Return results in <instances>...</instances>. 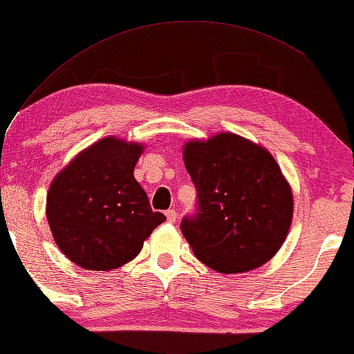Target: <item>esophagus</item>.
<instances>
[{
    "label": "esophagus",
    "instance_id": "obj_1",
    "mask_svg": "<svg viewBox=\"0 0 354 354\" xmlns=\"http://www.w3.org/2000/svg\"><path fill=\"white\" fill-rule=\"evenodd\" d=\"M165 216H167V221H168V222L175 223L176 218H178V212H176L175 209H168V211L165 212Z\"/></svg>",
    "mask_w": 354,
    "mask_h": 354
}]
</instances>
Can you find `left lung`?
<instances>
[{
    "mask_svg": "<svg viewBox=\"0 0 354 354\" xmlns=\"http://www.w3.org/2000/svg\"><path fill=\"white\" fill-rule=\"evenodd\" d=\"M183 159L198 195L197 216L181 222L195 257L222 274L248 272L271 260L293 218V192L272 154L221 132L190 140Z\"/></svg>",
    "mask_w": 354,
    "mask_h": 354,
    "instance_id": "left-lung-1",
    "label": "left lung"
}]
</instances>
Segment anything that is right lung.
<instances>
[{
    "label": "right lung",
    "mask_w": 354,
    "mask_h": 354,
    "mask_svg": "<svg viewBox=\"0 0 354 354\" xmlns=\"http://www.w3.org/2000/svg\"><path fill=\"white\" fill-rule=\"evenodd\" d=\"M143 145L100 138L78 153L50 184L47 221L59 250L88 271L132 261L145 239L165 221L151 209L133 178Z\"/></svg>",
    "instance_id": "obj_1"
}]
</instances>
